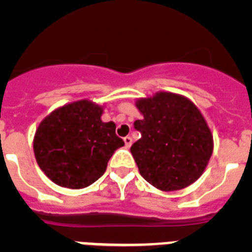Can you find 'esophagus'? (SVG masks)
Instances as JSON below:
<instances>
[{
    "mask_svg": "<svg viewBox=\"0 0 252 252\" xmlns=\"http://www.w3.org/2000/svg\"><path fill=\"white\" fill-rule=\"evenodd\" d=\"M124 141H125V145H126V148H130L131 144H132V139H131L130 136L124 137Z\"/></svg>",
    "mask_w": 252,
    "mask_h": 252,
    "instance_id": "34e87169",
    "label": "esophagus"
}]
</instances>
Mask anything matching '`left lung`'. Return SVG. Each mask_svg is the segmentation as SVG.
<instances>
[{"instance_id":"1","label":"left lung","mask_w":252,"mask_h":252,"mask_svg":"<svg viewBox=\"0 0 252 252\" xmlns=\"http://www.w3.org/2000/svg\"><path fill=\"white\" fill-rule=\"evenodd\" d=\"M144 119L133 126L141 139L131 146L140 174L164 192L194 183L213 153V136L201 111L182 94L158 92L139 98Z\"/></svg>"}]
</instances>
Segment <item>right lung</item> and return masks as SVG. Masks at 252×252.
Masks as SVG:
<instances>
[{
  "label": "right lung",
  "mask_w": 252,
  "mask_h": 252,
  "mask_svg": "<svg viewBox=\"0 0 252 252\" xmlns=\"http://www.w3.org/2000/svg\"><path fill=\"white\" fill-rule=\"evenodd\" d=\"M103 107L88 99L64 104L40 122L34 136L37 165L64 188L82 189L106 171L107 162L125 145L115 122H103Z\"/></svg>",
  "instance_id": "add662e5"
}]
</instances>
